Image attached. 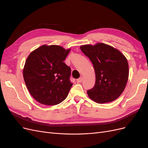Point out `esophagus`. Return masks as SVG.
I'll use <instances>...</instances> for the list:
<instances>
[{"instance_id":"esophagus-1","label":"esophagus","mask_w":148,"mask_h":148,"mask_svg":"<svg viewBox=\"0 0 148 148\" xmlns=\"http://www.w3.org/2000/svg\"><path fill=\"white\" fill-rule=\"evenodd\" d=\"M82 81H83V78L82 77H80V78H79L78 79H77V83H82Z\"/></svg>"}]
</instances>
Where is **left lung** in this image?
Segmentation results:
<instances>
[{
	"label": "left lung",
	"instance_id": "obj_1",
	"mask_svg": "<svg viewBox=\"0 0 148 148\" xmlns=\"http://www.w3.org/2000/svg\"><path fill=\"white\" fill-rule=\"evenodd\" d=\"M95 69V86L87 91L88 96L98 103L114 101L121 95L128 81L127 60L119 50L103 43L80 47Z\"/></svg>",
	"mask_w": 148,
	"mask_h": 148
}]
</instances>
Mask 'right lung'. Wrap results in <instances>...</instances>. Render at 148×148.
<instances>
[{
  "mask_svg": "<svg viewBox=\"0 0 148 148\" xmlns=\"http://www.w3.org/2000/svg\"><path fill=\"white\" fill-rule=\"evenodd\" d=\"M70 49L44 45L31 52L23 75L26 86L34 99L44 105H57L65 99L73 83L70 67L64 61Z\"/></svg>",
  "mask_w": 148,
  "mask_h": 148,
  "instance_id": "1",
  "label": "right lung"
}]
</instances>
